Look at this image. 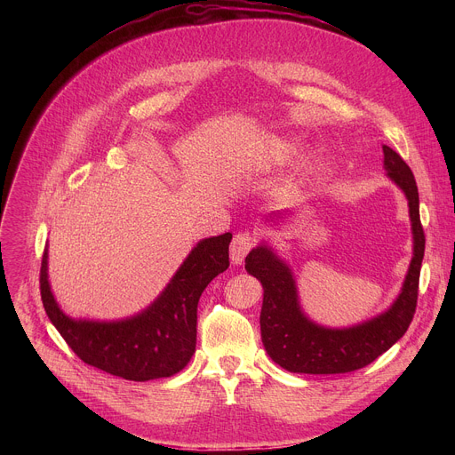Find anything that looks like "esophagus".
<instances>
[{
	"mask_svg": "<svg viewBox=\"0 0 455 455\" xmlns=\"http://www.w3.org/2000/svg\"><path fill=\"white\" fill-rule=\"evenodd\" d=\"M257 239L253 234L250 232H239L234 235L232 243H230V259L234 265H241L244 261L246 253L255 246Z\"/></svg>",
	"mask_w": 455,
	"mask_h": 455,
	"instance_id": "1",
	"label": "esophagus"
}]
</instances>
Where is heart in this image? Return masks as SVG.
<instances>
[{"instance_id": "obj_1", "label": "heart", "mask_w": 455, "mask_h": 455, "mask_svg": "<svg viewBox=\"0 0 455 455\" xmlns=\"http://www.w3.org/2000/svg\"><path fill=\"white\" fill-rule=\"evenodd\" d=\"M288 149H290V144H288L286 140H274V142H272V151H274V153H279V155H281V153H286Z\"/></svg>"}]
</instances>
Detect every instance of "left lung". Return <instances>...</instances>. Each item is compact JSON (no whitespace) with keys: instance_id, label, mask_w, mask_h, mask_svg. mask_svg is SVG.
<instances>
[{"instance_id":"8db88e82","label":"left lung","mask_w":455,"mask_h":455,"mask_svg":"<svg viewBox=\"0 0 455 455\" xmlns=\"http://www.w3.org/2000/svg\"><path fill=\"white\" fill-rule=\"evenodd\" d=\"M383 167L409 202L412 230V259L402 291L383 313L349 328H326L313 322L300 307L297 283L290 265L261 241L244 259V268L263 284L261 339L270 358L290 372L339 374L362 369L393 347L409 330L416 302L425 234L419 221V194L414 174L403 158L383 146ZM284 212H272L267 220L279 221Z\"/></svg>"}]
</instances>
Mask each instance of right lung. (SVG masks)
I'll return each instance as SVG.
<instances>
[{"label": "right lung", "mask_w": 455, "mask_h": 455, "mask_svg": "<svg viewBox=\"0 0 455 455\" xmlns=\"http://www.w3.org/2000/svg\"><path fill=\"white\" fill-rule=\"evenodd\" d=\"M232 234L198 241L164 291L142 311L120 320L72 318L48 281V248L41 263V299L60 337L88 365L132 381L169 378L196 351L198 302L207 284L228 268Z\"/></svg>", "instance_id": "1"}]
</instances>
